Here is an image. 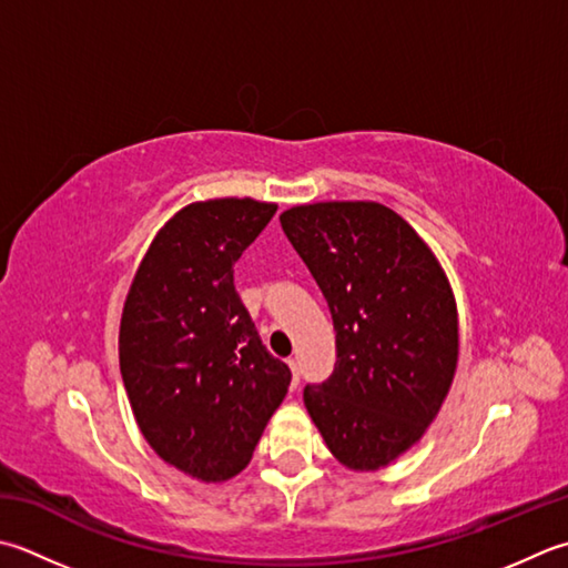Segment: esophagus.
Wrapping results in <instances>:
<instances>
[{"label": "esophagus", "instance_id": "esophagus-1", "mask_svg": "<svg viewBox=\"0 0 568 568\" xmlns=\"http://www.w3.org/2000/svg\"><path fill=\"white\" fill-rule=\"evenodd\" d=\"M287 364H291V369H293V388H297V384H300V362L297 359H287Z\"/></svg>", "mask_w": 568, "mask_h": 568}]
</instances>
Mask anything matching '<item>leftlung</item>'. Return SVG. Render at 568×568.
Masks as SVG:
<instances>
[{"label":"left lung","instance_id":"left-lung-1","mask_svg":"<svg viewBox=\"0 0 568 568\" xmlns=\"http://www.w3.org/2000/svg\"><path fill=\"white\" fill-rule=\"evenodd\" d=\"M281 226L335 325V372L305 386L307 414L347 468H384L424 436L450 388L458 313L448 277L382 204L295 206Z\"/></svg>","mask_w":568,"mask_h":568}]
</instances>
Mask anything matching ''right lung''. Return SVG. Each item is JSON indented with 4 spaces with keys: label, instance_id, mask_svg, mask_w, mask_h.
I'll list each match as a JSON object with an SVG mask.
<instances>
[{
    "label": "right lung",
    "instance_id": "obj_1",
    "mask_svg": "<svg viewBox=\"0 0 568 568\" xmlns=\"http://www.w3.org/2000/svg\"><path fill=\"white\" fill-rule=\"evenodd\" d=\"M275 211L253 199L189 204L154 236L122 310L120 372L142 436L204 483L246 468L293 379L233 285Z\"/></svg>",
    "mask_w": 568,
    "mask_h": 568
}]
</instances>
